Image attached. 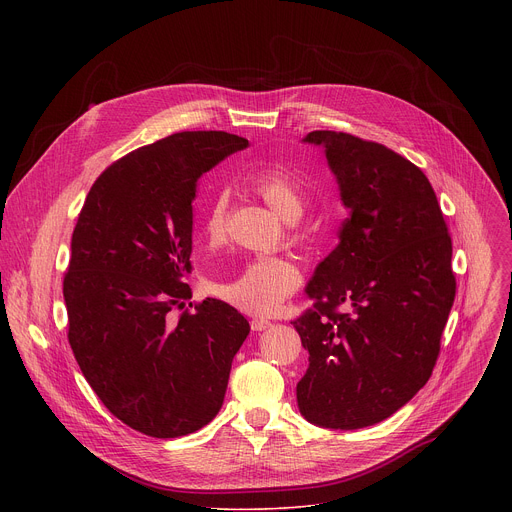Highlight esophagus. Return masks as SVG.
I'll return each mask as SVG.
<instances>
[{
  "mask_svg": "<svg viewBox=\"0 0 512 512\" xmlns=\"http://www.w3.org/2000/svg\"><path fill=\"white\" fill-rule=\"evenodd\" d=\"M269 326H271L269 320H263V318H253V320H251V330H253V332H261V330H265V328H269Z\"/></svg>",
  "mask_w": 512,
  "mask_h": 512,
  "instance_id": "esophagus-1",
  "label": "esophagus"
}]
</instances>
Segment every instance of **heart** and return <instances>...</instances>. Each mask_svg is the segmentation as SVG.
Masks as SVG:
<instances>
[{
  "mask_svg": "<svg viewBox=\"0 0 512 512\" xmlns=\"http://www.w3.org/2000/svg\"><path fill=\"white\" fill-rule=\"evenodd\" d=\"M255 192L285 221H298L304 210V190L281 168H263L251 176ZM229 194L216 192L204 206L200 231L206 243L218 245L227 235ZM300 267L285 257H257L233 277H208V289L233 308L251 316H271L300 287Z\"/></svg>",
  "mask_w": 512,
  "mask_h": 512,
  "instance_id": "obj_1",
  "label": "heart"
}]
</instances>
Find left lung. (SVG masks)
I'll return each mask as SVG.
<instances>
[{
  "label": "left lung",
  "mask_w": 512,
  "mask_h": 512,
  "mask_svg": "<svg viewBox=\"0 0 512 512\" xmlns=\"http://www.w3.org/2000/svg\"><path fill=\"white\" fill-rule=\"evenodd\" d=\"M304 141L324 148L350 216L306 287L314 308L291 322L310 352L298 407L314 425L358 429L431 377L456 298L452 239L429 180L403 156L342 131Z\"/></svg>",
  "instance_id": "1"
}]
</instances>
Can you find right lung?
I'll return each mask as SVG.
<instances>
[{
  "instance_id": "obj_1",
  "label": "right lung",
  "mask_w": 512,
  "mask_h": 512,
  "mask_svg": "<svg viewBox=\"0 0 512 512\" xmlns=\"http://www.w3.org/2000/svg\"><path fill=\"white\" fill-rule=\"evenodd\" d=\"M249 141L182 131L123 156L93 184L70 241L62 294L68 342L103 405L152 437L198 431L221 411L251 326L233 306L192 298L198 178Z\"/></svg>"
}]
</instances>
